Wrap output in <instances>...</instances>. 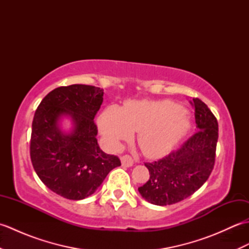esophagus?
Here are the masks:
<instances>
[{"label": "esophagus", "mask_w": 249, "mask_h": 249, "mask_svg": "<svg viewBox=\"0 0 249 249\" xmlns=\"http://www.w3.org/2000/svg\"><path fill=\"white\" fill-rule=\"evenodd\" d=\"M121 161H122V165L124 167H131L134 165V160L133 158H131L129 155H124L121 157Z\"/></svg>", "instance_id": "1"}]
</instances>
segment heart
Instances as JSON below:
<instances>
[{
    "label": "heart",
    "instance_id": "heart-1",
    "mask_svg": "<svg viewBox=\"0 0 249 249\" xmlns=\"http://www.w3.org/2000/svg\"><path fill=\"white\" fill-rule=\"evenodd\" d=\"M190 127L189 112L170 100L127 102L120 109L111 106L99 116V128L109 145L137 131V142L147 157H160L170 152Z\"/></svg>",
    "mask_w": 249,
    "mask_h": 249
}]
</instances>
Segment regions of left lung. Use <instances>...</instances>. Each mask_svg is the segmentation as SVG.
Returning <instances> with one entry per match:
<instances>
[{
    "label": "left lung",
    "instance_id": "8db88e82",
    "mask_svg": "<svg viewBox=\"0 0 249 249\" xmlns=\"http://www.w3.org/2000/svg\"><path fill=\"white\" fill-rule=\"evenodd\" d=\"M197 133L179 149L160 160L146 162L150 178L138 188L147 202L169 205L188 198L209 178L215 163L218 123L208 106L193 98Z\"/></svg>",
    "mask_w": 249,
    "mask_h": 249
}]
</instances>
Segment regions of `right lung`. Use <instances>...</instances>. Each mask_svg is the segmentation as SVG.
Returning a JSON list of instances; mask_svg holds the SVG:
<instances>
[{
	"label": "right lung",
	"instance_id": "right-lung-1",
	"mask_svg": "<svg viewBox=\"0 0 249 249\" xmlns=\"http://www.w3.org/2000/svg\"><path fill=\"white\" fill-rule=\"evenodd\" d=\"M104 89L86 84L54 89L36 109L30 144L32 165L52 192L82 200L96 192L108 173L121 166L118 156L106 154L97 143L94 118L103 104ZM63 116L73 121L65 133Z\"/></svg>",
	"mask_w": 249,
	"mask_h": 249
}]
</instances>
